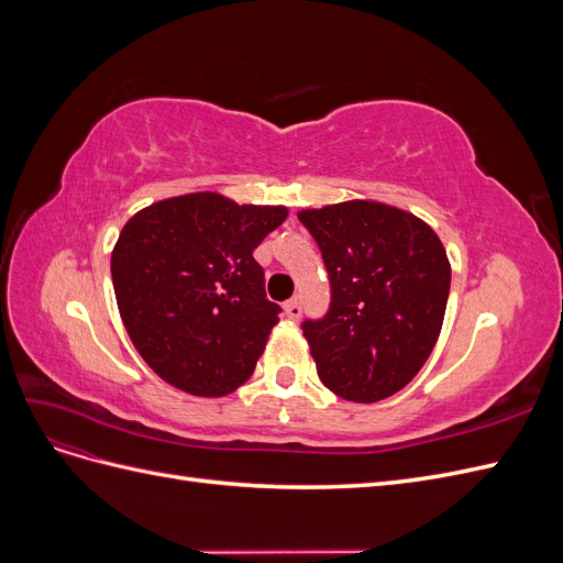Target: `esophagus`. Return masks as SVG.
I'll return each instance as SVG.
<instances>
[{
    "label": "esophagus",
    "mask_w": 563,
    "mask_h": 563,
    "mask_svg": "<svg viewBox=\"0 0 563 563\" xmlns=\"http://www.w3.org/2000/svg\"><path fill=\"white\" fill-rule=\"evenodd\" d=\"M284 312H286V317L291 319V321H298V319L302 317V305H300V300H298V298L288 300V302L284 305Z\"/></svg>",
    "instance_id": "34e87169"
}]
</instances>
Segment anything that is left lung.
Listing matches in <instances>:
<instances>
[{
  "label": "left lung",
  "instance_id": "8db88e82",
  "mask_svg": "<svg viewBox=\"0 0 563 563\" xmlns=\"http://www.w3.org/2000/svg\"><path fill=\"white\" fill-rule=\"evenodd\" d=\"M331 282L321 319L302 321L321 383L373 404L397 395L428 362L444 323L451 263L418 216L368 199L302 209Z\"/></svg>",
  "mask_w": 563,
  "mask_h": 563
}]
</instances>
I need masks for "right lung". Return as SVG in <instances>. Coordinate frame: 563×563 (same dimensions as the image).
I'll return each mask as SVG.
<instances>
[{"instance_id": "obj_1", "label": "right lung", "mask_w": 563, "mask_h": 563, "mask_svg": "<svg viewBox=\"0 0 563 563\" xmlns=\"http://www.w3.org/2000/svg\"><path fill=\"white\" fill-rule=\"evenodd\" d=\"M286 207L192 192L135 213L112 251V284L135 350L162 380L195 397L244 385L282 308L265 298L253 251Z\"/></svg>"}]
</instances>
